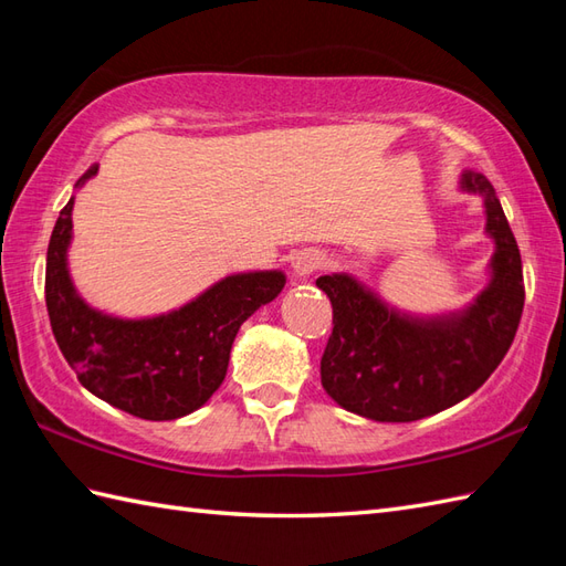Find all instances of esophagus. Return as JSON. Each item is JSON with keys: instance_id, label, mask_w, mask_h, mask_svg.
Returning a JSON list of instances; mask_svg holds the SVG:
<instances>
[{"instance_id": "obj_1", "label": "esophagus", "mask_w": 566, "mask_h": 566, "mask_svg": "<svg viewBox=\"0 0 566 566\" xmlns=\"http://www.w3.org/2000/svg\"><path fill=\"white\" fill-rule=\"evenodd\" d=\"M318 268H323V255L318 250H298L292 258V272L296 276H308L314 274Z\"/></svg>"}]
</instances>
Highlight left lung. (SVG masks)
<instances>
[{
    "label": "left lung",
    "mask_w": 566,
    "mask_h": 566,
    "mask_svg": "<svg viewBox=\"0 0 566 566\" xmlns=\"http://www.w3.org/2000/svg\"><path fill=\"white\" fill-rule=\"evenodd\" d=\"M457 185L482 197L484 233L494 243L486 286L472 302L413 314L350 272L316 280L333 304L321 384L345 411L379 423L436 416L482 387L509 353L525 302L521 250L489 179L464 170Z\"/></svg>",
    "instance_id": "left-lung-1"
}]
</instances>
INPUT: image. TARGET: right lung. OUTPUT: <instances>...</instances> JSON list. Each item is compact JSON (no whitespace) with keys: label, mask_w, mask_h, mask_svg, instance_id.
<instances>
[{"label":"right lung","mask_w":566,"mask_h":566,"mask_svg":"<svg viewBox=\"0 0 566 566\" xmlns=\"http://www.w3.org/2000/svg\"><path fill=\"white\" fill-rule=\"evenodd\" d=\"M99 172L94 163L77 182ZM72 207L60 211L45 258V306L53 335L80 384L97 399L146 420L195 413L226 379L238 328L286 284L282 270L226 274L187 304L124 318L84 302L70 274Z\"/></svg>","instance_id":"obj_1"}]
</instances>
